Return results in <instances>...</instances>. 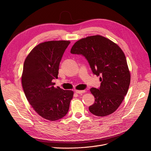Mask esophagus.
I'll use <instances>...</instances> for the list:
<instances>
[{
    "mask_svg": "<svg viewBox=\"0 0 151 151\" xmlns=\"http://www.w3.org/2000/svg\"><path fill=\"white\" fill-rule=\"evenodd\" d=\"M86 91H79V90H75V92L77 93H79V94H81V93H84Z\"/></svg>",
    "mask_w": 151,
    "mask_h": 151,
    "instance_id": "1",
    "label": "esophagus"
}]
</instances>
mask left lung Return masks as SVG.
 I'll use <instances>...</instances> for the list:
<instances>
[{
	"instance_id": "left-lung-1",
	"label": "left lung",
	"mask_w": 151,
	"mask_h": 151,
	"mask_svg": "<svg viewBox=\"0 0 151 151\" xmlns=\"http://www.w3.org/2000/svg\"><path fill=\"white\" fill-rule=\"evenodd\" d=\"M70 52L84 55L93 73L101 76L100 88L90 89L95 97L94 104L89 108L90 112L104 117L113 113L124 99L130 83V73L121 47L97 35L79 40Z\"/></svg>"
}]
</instances>
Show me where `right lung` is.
Masks as SVG:
<instances>
[{"label": "right lung", "instance_id": "add662e5", "mask_svg": "<svg viewBox=\"0 0 151 151\" xmlns=\"http://www.w3.org/2000/svg\"><path fill=\"white\" fill-rule=\"evenodd\" d=\"M69 40L48 41L34 47L24 63L21 77L25 96L38 115L54 121L68 111L73 91L54 88L59 63Z\"/></svg>", "mask_w": 151, "mask_h": 151}]
</instances>
